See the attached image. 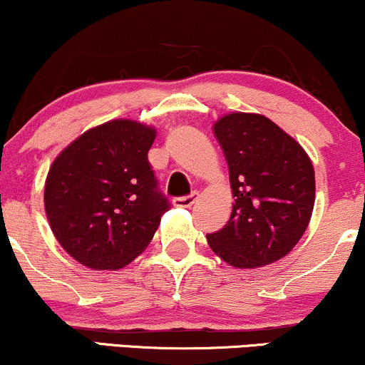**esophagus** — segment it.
<instances>
[{"instance_id": "obj_1", "label": "esophagus", "mask_w": 365, "mask_h": 365, "mask_svg": "<svg viewBox=\"0 0 365 365\" xmlns=\"http://www.w3.org/2000/svg\"><path fill=\"white\" fill-rule=\"evenodd\" d=\"M198 201V195L196 192H192L190 196H181V198H174V207H179V208H191L192 205Z\"/></svg>"}]
</instances>
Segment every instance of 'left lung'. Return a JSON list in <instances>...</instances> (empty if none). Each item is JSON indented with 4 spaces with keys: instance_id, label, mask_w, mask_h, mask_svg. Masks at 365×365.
<instances>
[{
    "instance_id": "8db88e82",
    "label": "left lung",
    "mask_w": 365,
    "mask_h": 365,
    "mask_svg": "<svg viewBox=\"0 0 365 365\" xmlns=\"http://www.w3.org/2000/svg\"><path fill=\"white\" fill-rule=\"evenodd\" d=\"M235 201L229 222L208 234L218 258L259 268L289 255L314 208V167L299 141L261 114L230 113L213 124Z\"/></svg>"
}]
</instances>
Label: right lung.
<instances>
[{
	"mask_svg": "<svg viewBox=\"0 0 365 365\" xmlns=\"http://www.w3.org/2000/svg\"><path fill=\"white\" fill-rule=\"evenodd\" d=\"M153 126L113 119L54 158L44 207L54 237L92 269H119L143 252L169 210L148 164Z\"/></svg>",
	"mask_w": 365,
	"mask_h": 365,
	"instance_id": "add662e5",
	"label": "right lung"
}]
</instances>
